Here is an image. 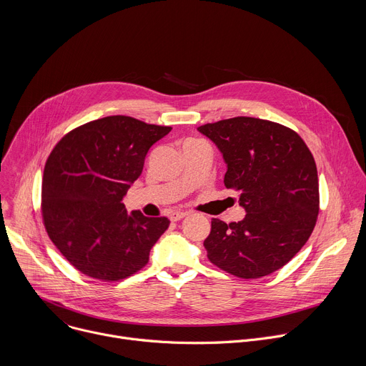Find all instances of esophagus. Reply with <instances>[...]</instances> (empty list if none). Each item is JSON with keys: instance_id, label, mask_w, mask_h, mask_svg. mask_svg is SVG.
I'll list each match as a JSON object with an SVG mask.
<instances>
[{"instance_id": "obj_1", "label": "esophagus", "mask_w": 366, "mask_h": 366, "mask_svg": "<svg viewBox=\"0 0 366 366\" xmlns=\"http://www.w3.org/2000/svg\"><path fill=\"white\" fill-rule=\"evenodd\" d=\"M188 216V213H185V212H174L171 216H169V219L172 220V222H179V220H182L184 217H187Z\"/></svg>"}]
</instances>
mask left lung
Returning <instances> with one entry per match:
<instances>
[{
	"instance_id": "left-lung-1",
	"label": "left lung",
	"mask_w": 366,
	"mask_h": 366,
	"mask_svg": "<svg viewBox=\"0 0 366 366\" xmlns=\"http://www.w3.org/2000/svg\"><path fill=\"white\" fill-rule=\"evenodd\" d=\"M222 152L224 185L239 192L246 216L212 220L204 240L210 262L244 280L269 275L305 244L319 214L315 158L304 140L274 122L234 117L197 129Z\"/></svg>"
}]
</instances>
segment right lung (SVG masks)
Segmentation results:
<instances>
[{"label":"right lung","mask_w":366,"mask_h":366,"mask_svg":"<svg viewBox=\"0 0 366 366\" xmlns=\"http://www.w3.org/2000/svg\"><path fill=\"white\" fill-rule=\"evenodd\" d=\"M171 130L110 116L69 132L51 150L41 182L44 227L84 275L119 281L147 264L169 220L139 210L129 214L123 198L140 177L149 149Z\"/></svg>","instance_id":"add662e5"}]
</instances>
